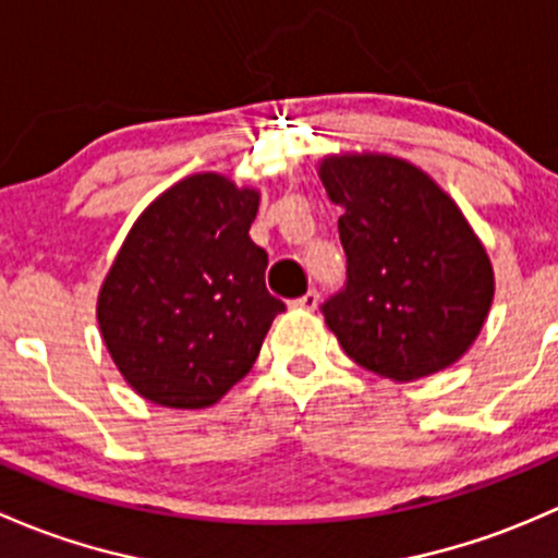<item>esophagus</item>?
Wrapping results in <instances>:
<instances>
[{"instance_id": "esophagus-1", "label": "esophagus", "mask_w": 558, "mask_h": 558, "mask_svg": "<svg viewBox=\"0 0 558 558\" xmlns=\"http://www.w3.org/2000/svg\"><path fill=\"white\" fill-rule=\"evenodd\" d=\"M317 303H319V292L317 290H308L306 295L295 298V301H292L290 306L292 308H301V312H314V308H317Z\"/></svg>"}]
</instances>
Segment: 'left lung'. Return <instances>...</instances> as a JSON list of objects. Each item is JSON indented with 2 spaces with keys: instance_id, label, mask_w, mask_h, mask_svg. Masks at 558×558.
I'll list each match as a JSON object with an SVG mask.
<instances>
[{
  "instance_id": "8db88e82",
  "label": "left lung",
  "mask_w": 558,
  "mask_h": 558,
  "mask_svg": "<svg viewBox=\"0 0 558 558\" xmlns=\"http://www.w3.org/2000/svg\"><path fill=\"white\" fill-rule=\"evenodd\" d=\"M347 252V290L322 306L343 352L392 381L457 363L494 301V268L468 217L427 171L384 153L319 160Z\"/></svg>"
}]
</instances>
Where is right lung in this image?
Segmentation results:
<instances>
[{"mask_svg":"<svg viewBox=\"0 0 558 558\" xmlns=\"http://www.w3.org/2000/svg\"><path fill=\"white\" fill-rule=\"evenodd\" d=\"M255 187L191 174L136 217L101 281L96 319L136 395L163 408L215 405L255 365L284 303L266 290L250 239Z\"/></svg>","mask_w":558,"mask_h":558,"instance_id":"obj_1","label":"right lung"}]
</instances>
